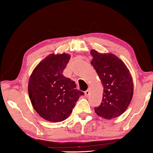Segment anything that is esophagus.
Here are the masks:
<instances>
[{"label": "esophagus", "instance_id": "1", "mask_svg": "<svg viewBox=\"0 0 153 153\" xmlns=\"http://www.w3.org/2000/svg\"><path fill=\"white\" fill-rule=\"evenodd\" d=\"M89 94H90V89L88 88L87 90V91H85V96H88Z\"/></svg>", "mask_w": 153, "mask_h": 153}]
</instances>
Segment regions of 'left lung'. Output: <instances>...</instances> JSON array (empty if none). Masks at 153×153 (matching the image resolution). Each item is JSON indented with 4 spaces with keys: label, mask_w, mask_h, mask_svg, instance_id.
Instances as JSON below:
<instances>
[{
    "label": "left lung",
    "mask_w": 153,
    "mask_h": 153,
    "mask_svg": "<svg viewBox=\"0 0 153 153\" xmlns=\"http://www.w3.org/2000/svg\"><path fill=\"white\" fill-rule=\"evenodd\" d=\"M91 54V63L104 87L102 102L95 111L111 120L122 115L129 105L134 91L132 77L125 64L114 54L101 53L94 49Z\"/></svg>",
    "instance_id": "8db88e82"
}]
</instances>
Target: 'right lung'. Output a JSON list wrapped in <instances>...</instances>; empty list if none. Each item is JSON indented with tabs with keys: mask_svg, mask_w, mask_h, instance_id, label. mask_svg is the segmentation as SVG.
<instances>
[{
	"mask_svg": "<svg viewBox=\"0 0 153 153\" xmlns=\"http://www.w3.org/2000/svg\"><path fill=\"white\" fill-rule=\"evenodd\" d=\"M70 59L68 53L50 54L37 65L28 81V95L33 108L50 122L68 118L83 93L74 81L62 74Z\"/></svg>",
	"mask_w": 153,
	"mask_h": 153,
	"instance_id": "1",
	"label": "right lung"
}]
</instances>
